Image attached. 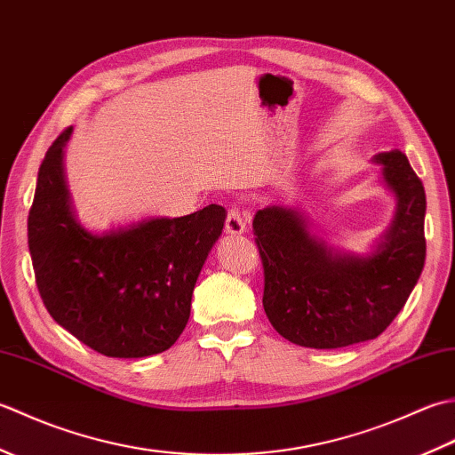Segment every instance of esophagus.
Listing matches in <instances>:
<instances>
[{
  "label": "esophagus",
  "mask_w": 455,
  "mask_h": 455,
  "mask_svg": "<svg viewBox=\"0 0 455 455\" xmlns=\"http://www.w3.org/2000/svg\"><path fill=\"white\" fill-rule=\"evenodd\" d=\"M225 230L228 235H243L246 233V220L244 215L240 212L238 207L228 209L227 212V220H225Z\"/></svg>",
  "instance_id": "obj_1"
}]
</instances>
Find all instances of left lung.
I'll use <instances>...</instances> for the list:
<instances>
[{
    "label": "left lung",
    "mask_w": 455,
    "mask_h": 455,
    "mask_svg": "<svg viewBox=\"0 0 455 455\" xmlns=\"http://www.w3.org/2000/svg\"><path fill=\"white\" fill-rule=\"evenodd\" d=\"M383 180L397 215L375 254H332L293 209L266 207L254 217L264 266V311L289 342L331 350L373 340L407 303L427 258V193L401 150L381 152Z\"/></svg>",
    "instance_id": "1"
}]
</instances>
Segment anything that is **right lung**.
Masks as SVG:
<instances>
[{"label":"right lung","mask_w":455,"mask_h":455,"mask_svg":"<svg viewBox=\"0 0 455 455\" xmlns=\"http://www.w3.org/2000/svg\"><path fill=\"white\" fill-rule=\"evenodd\" d=\"M62 131L38 168L28 211L35 282L54 321L92 350L144 357L168 350L188 324L193 287L227 212L207 205L92 235L72 217L62 173Z\"/></svg>","instance_id":"add662e5"}]
</instances>
